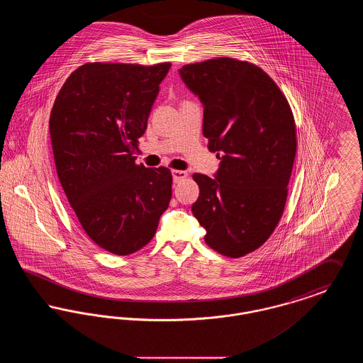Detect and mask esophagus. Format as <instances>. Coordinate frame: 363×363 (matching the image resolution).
Returning a JSON list of instances; mask_svg holds the SVG:
<instances>
[{"mask_svg": "<svg viewBox=\"0 0 363 363\" xmlns=\"http://www.w3.org/2000/svg\"><path fill=\"white\" fill-rule=\"evenodd\" d=\"M172 174H173L174 182H179L188 177V173L184 170H173Z\"/></svg>", "mask_w": 363, "mask_h": 363, "instance_id": "obj_1", "label": "esophagus"}]
</instances>
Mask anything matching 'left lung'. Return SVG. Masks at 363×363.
Wrapping results in <instances>:
<instances>
[{"label":"left lung","mask_w":363,"mask_h":363,"mask_svg":"<svg viewBox=\"0 0 363 363\" xmlns=\"http://www.w3.org/2000/svg\"><path fill=\"white\" fill-rule=\"evenodd\" d=\"M182 82L204 106L203 133L220 159L215 178L193 174L191 212L211 249L238 259L267 241L283 215L296 152L291 107L257 65L219 57L184 65Z\"/></svg>","instance_id":"obj_1"}]
</instances>
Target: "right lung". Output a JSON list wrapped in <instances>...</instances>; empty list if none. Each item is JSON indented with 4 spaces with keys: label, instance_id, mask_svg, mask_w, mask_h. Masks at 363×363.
Here are the masks:
<instances>
[{
    "label": "right lung",
    "instance_id": "1",
    "mask_svg": "<svg viewBox=\"0 0 363 363\" xmlns=\"http://www.w3.org/2000/svg\"><path fill=\"white\" fill-rule=\"evenodd\" d=\"M170 67L84 64L52 104L49 128L61 186L86 235L117 256L154 238L172 200V172L136 164L133 156Z\"/></svg>",
    "mask_w": 363,
    "mask_h": 363
}]
</instances>
